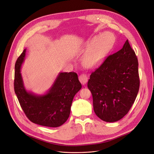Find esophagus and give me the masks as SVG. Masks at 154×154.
Returning <instances> with one entry per match:
<instances>
[{
    "mask_svg": "<svg viewBox=\"0 0 154 154\" xmlns=\"http://www.w3.org/2000/svg\"><path fill=\"white\" fill-rule=\"evenodd\" d=\"M88 78L86 74H81L79 76V80L81 82V83L83 85H85L86 84V83L88 82Z\"/></svg>",
    "mask_w": 154,
    "mask_h": 154,
    "instance_id": "esophagus-1",
    "label": "esophagus"
}]
</instances>
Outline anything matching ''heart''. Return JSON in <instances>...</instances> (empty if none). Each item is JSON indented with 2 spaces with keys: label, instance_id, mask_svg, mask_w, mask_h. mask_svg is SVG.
Here are the masks:
<instances>
[{
  "label": "heart",
  "instance_id": "b5f03b06",
  "mask_svg": "<svg viewBox=\"0 0 154 154\" xmlns=\"http://www.w3.org/2000/svg\"><path fill=\"white\" fill-rule=\"evenodd\" d=\"M115 42L116 37L111 32L96 35L89 43V47L94 50L85 58V64L90 67L97 65L112 49Z\"/></svg>",
  "mask_w": 154,
  "mask_h": 154
}]
</instances>
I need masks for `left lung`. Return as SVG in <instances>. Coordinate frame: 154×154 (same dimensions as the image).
I'll list each match as a JSON object with an SVG mask.
<instances>
[{"label":"left lung","instance_id":"1","mask_svg":"<svg viewBox=\"0 0 154 154\" xmlns=\"http://www.w3.org/2000/svg\"><path fill=\"white\" fill-rule=\"evenodd\" d=\"M138 60L128 40L90 76L88 88L93 108L101 120L114 122L128 114L139 89Z\"/></svg>","mask_w":154,"mask_h":154}]
</instances>
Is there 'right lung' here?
<instances>
[{
    "instance_id": "1",
    "label": "right lung",
    "mask_w": 154,
    "mask_h": 154,
    "mask_svg": "<svg viewBox=\"0 0 154 154\" xmlns=\"http://www.w3.org/2000/svg\"><path fill=\"white\" fill-rule=\"evenodd\" d=\"M26 49L15 65L14 90L18 100L32 122L46 127H59L68 119L72 101L82 87L78 75L74 72L59 73L52 86L43 94L27 91L20 73Z\"/></svg>"
}]
</instances>
